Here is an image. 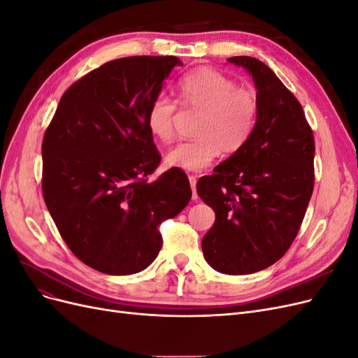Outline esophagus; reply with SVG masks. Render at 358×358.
Masks as SVG:
<instances>
[{
  "mask_svg": "<svg viewBox=\"0 0 358 358\" xmlns=\"http://www.w3.org/2000/svg\"><path fill=\"white\" fill-rule=\"evenodd\" d=\"M188 179H189V183H191V189H192V199L194 200H197L199 199V196H197V178L196 176H188Z\"/></svg>",
  "mask_w": 358,
  "mask_h": 358,
  "instance_id": "34e87169",
  "label": "esophagus"
}]
</instances>
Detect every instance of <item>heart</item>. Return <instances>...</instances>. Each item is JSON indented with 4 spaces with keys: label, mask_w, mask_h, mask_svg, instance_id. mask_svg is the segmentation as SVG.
<instances>
[{
    "label": "heart",
    "mask_w": 358,
    "mask_h": 358,
    "mask_svg": "<svg viewBox=\"0 0 358 358\" xmlns=\"http://www.w3.org/2000/svg\"><path fill=\"white\" fill-rule=\"evenodd\" d=\"M185 109L200 112L194 128L197 137L180 142L166 155V164L188 171L208 167L221 154H236L251 138L259 113L254 90L237 85L229 76L209 67L194 70L178 83ZM176 101L161 94L150 103L146 124L150 134L162 143L175 136Z\"/></svg>",
    "instance_id": "b5f03b06"
}]
</instances>
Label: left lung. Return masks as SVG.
<instances>
[{
  "mask_svg": "<svg viewBox=\"0 0 358 358\" xmlns=\"http://www.w3.org/2000/svg\"><path fill=\"white\" fill-rule=\"evenodd\" d=\"M229 61L252 74L259 113L248 143L197 183L215 210L201 249L216 272L249 275L276 263L296 239L315 182V140L301 104L266 64Z\"/></svg>",
  "mask_w": 358,
  "mask_h": 358,
  "instance_id": "left-lung-1",
  "label": "left lung"
}]
</instances>
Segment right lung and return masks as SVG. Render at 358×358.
<instances>
[{
	"label": "right lung",
	"mask_w": 358,
	"mask_h": 358,
	"mask_svg": "<svg viewBox=\"0 0 358 358\" xmlns=\"http://www.w3.org/2000/svg\"><path fill=\"white\" fill-rule=\"evenodd\" d=\"M176 57L103 64L62 94L43 137V199L82 263L107 275L145 270L162 246L159 225L188 204L183 171L149 182L161 154L146 124Z\"/></svg>",
	"instance_id": "add662e5"
}]
</instances>
